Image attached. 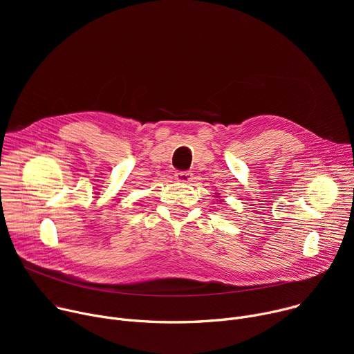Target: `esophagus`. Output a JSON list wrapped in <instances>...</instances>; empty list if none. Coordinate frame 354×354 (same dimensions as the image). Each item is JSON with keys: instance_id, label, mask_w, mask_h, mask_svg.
<instances>
[{"instance_id": "1", "label": "esophagus", "mask_w": 354, "mask_h": 354, "mask_svg": "<svg viewBox=\"0 0 354 354\" xmlns=\"http://www.w3.org/2000/svg\"><path fill=\"white\" fill-rule=\"evenodd\" d=\"M175 178L180 183H187V182L192 180V172H189V171H178L175 174Z\"/></svg>"}]
</instances>
